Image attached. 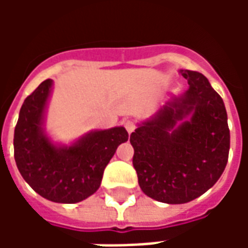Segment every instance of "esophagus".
<instances>
[{
    "mask_svg": "<svg viewBox=\"0 0 248 248\" xmlns=\"http://www.w3.org/2000/svg\"><path fill=\"white\" fill-rule=\"evenodd\" d=\"M124 129L127 130V133H129V134H131V133L135 130V124L133 122V121H130V119L124 121Z\"/></svg>",
    "mask_w": 248,
    "mask_h": 248,
    "instance_id": "1",
    "label": "esophagus"
}]
</instances>
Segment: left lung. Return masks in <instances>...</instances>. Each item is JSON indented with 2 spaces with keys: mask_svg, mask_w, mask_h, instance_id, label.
<instances>
[{
  "mask_svg": "<svg viewBox=\"0 0 248 248\" xmlns=\"http://www.w3.org/2000/svg\"><path fill=\"white\" fill-rule=\"evenodd\" d=\"M179 74L187 79L186 92L169 93L130 135L142 191L169 204L191 202L211 188L223 174L230 150L223 99L201 73Z\"/></svg>",
  "mask_w": 248,
  "mask_h": 248,
  "instance_id": "left-lung-1",
  "label": "left lung"
}]
</instances>
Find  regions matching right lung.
<instances>
[{
  "label": "right lung",
  "mask_w": 248,
  "mask_h": 248,
  "mask_svg": "<svg viewBox=\"0 0 248 248\" xmlns=\"http://www.w3.org/2000/svg\"><path fill=\"white\" fill-rule=\"evenodd\" d=\"M53 81L46 79L25 99L14 129V159L37 194L56 203H78L97 191L105 167L121 143L129 140L124 126L92 130L69 145L46 131Z\"/></svg>",
  "instance_id": "right-lung-1"
}]
</instances>
